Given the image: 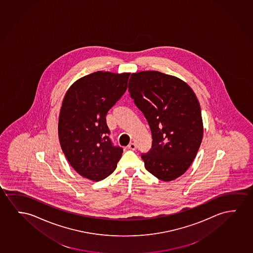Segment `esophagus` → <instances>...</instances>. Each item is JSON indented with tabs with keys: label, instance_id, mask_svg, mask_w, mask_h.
I'll return each instance as SVG.
<instances>
[{
	"label": "esophagus",
	"instance_id": "1",
	"mask_svg": "<svg viewBox=\"0 0 253 253\" xmlns=\"http://www.w3.org/2000/svg\"><path fill=\"white\" fill-rule=\"evenodd\" d=\"M136 147H137V146H136L135 143H130L128 146H127V148L130 150H135Z\"/></svg>",
	"mask_w": 253,
	"mask_h": 253
}]
</instances>
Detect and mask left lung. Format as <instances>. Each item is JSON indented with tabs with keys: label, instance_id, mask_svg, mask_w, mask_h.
<instances>
[{
	"label": "left lung",
	"instance_id": "8db88e82",
	"mask_svg": "<svg viewBox=\"0 0 253 253\" xmlns=\"http://www.w3.org/2000/svg\"><path fill=\"white\" fill-rule=\"evenodd\" d=\"M128 91L153 136L152 148L141 154L145 168L160 180L176 179L191 166L203 139L195 93L180 79L158 71L132 74Z\"/></svg>",
	"mask_w": 253,
	"mask_h": 253
}]
</instances>
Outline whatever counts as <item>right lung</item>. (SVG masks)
<instances>
[{
	"mask_svg": "<svg viewBox=\"0 0 253 253\" xmlns=\"http://www.w3.org/2000/svg\"><path fill=\"white\" fill-rule=\"evenodd\" d=\"M128 73L98 71L73 84L62 102L58 133L72 168L93 181L116 169L123 148L114 146L106 121L107 112L127 88Z\"/></svg>",
	"mask_w": 253,
	"mask_h": 253,
	"instance_id": "right-lung-1",
	"label": "right lung"
}]
</instances>
